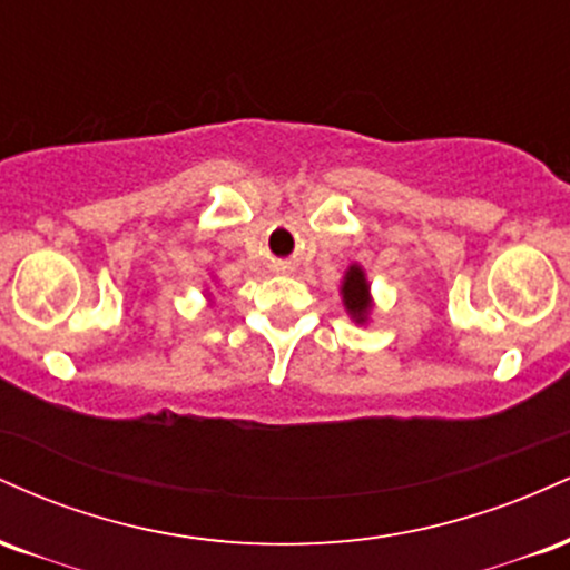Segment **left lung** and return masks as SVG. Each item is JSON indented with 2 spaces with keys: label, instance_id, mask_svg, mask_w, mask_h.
Segmentation results:
<instances>
[{
  "label": "left lung",
  "instance_id": "8db88e82",
  "mask_svg": "<svg viewBox=\"0 0 570 570\" xmlns=\"http://www.w3.org/2000/svg\"><path fill=\"white\" fill-rule=\"evenodd\" d=\"M340 297H343L345 313L353 318L356 324H367L372 316V307H375V299H372L370 292V281L364 267L358 263L348 265L345 271L343 284H340Z\"/></svg>",
  "mask_w": 570,
  "mask_h": 570
}]
</instances>
